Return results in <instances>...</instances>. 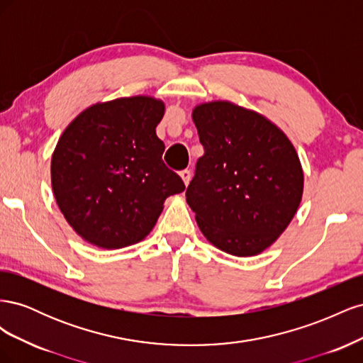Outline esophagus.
Masks as SVG:
<instances>
[{"label":"esophagus","instance_id":"34e87169","mask_svg":"<svg viewBox=\"0 0 363 363\" xmlns=\"http://www.w3.org/2000/svg\"><path fill=\"white\" fill-rule=\"evenodd\" d=\"M180 177H182V180H183V183L188 186L189 184V180H191V171L189 169H183V171H180Z\"/></svg>","mask_w":363,"mask_h":363}]
</instances>
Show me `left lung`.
<instances>
[{
  "instance_id": "obj_1",
  "label": "left lung",
  "mask_w": 363,
  "mask_h": 363,
  "mask_svg": "<svg viewBox=\"0 0 363 363\" xmlns=\"http://www.w3.org/2000/svg\"><path fill=\"white\" fill-rule=\"evenodd\" d=\"M204 155L186 189L206 239L238 257L272 245L298 211L304 174L292 142L268 118L230 101L192 111Z\"/></svg>"
}]
</instances>
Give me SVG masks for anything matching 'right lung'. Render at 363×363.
Here are the masks:
<instances>
[{
	"label": "right lung",
	"instance_id": "obj_1",
	"mask_svg": "<svg viewBox=\"0 0 363 363\" xmlns=\"http://www.w3.org/2000/svg\"><path fill=\"white\" fill-rule=\"evenodd\" d=\"M164 104L152 96L87 107L65 128L51 157V186L74 232L116 250L144 239L169 195L184 183L162 160L156 127Z\"/></svg>",
	"mask_w": 363,
	"mask_h": 363
}]
</instances>
